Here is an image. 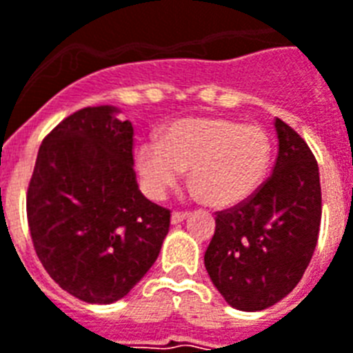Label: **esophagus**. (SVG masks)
Wrapping results in <instances>:
<instances>
[{"label":"esophagus","mask_w":353,"mask_h":353,"mask_svg":"<svg viewBox=\"0 0 353 353\" xmlns=\"http://www.w3.org/2000/svg\"><path fill=\"white\" fill-rule=\"evenodd\" d=\"M188 212H183V211H174L172 212V224H179L183 220L187 219Z\"/></svg>","instance_id":"esophagus-1"}]
</instances>
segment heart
<instances>
[{
	"instance_id": "b5f03b06",
	"label": "heart",
	"mask_w": 353,
	"mask_h": 353,
	"mask_svg": "<svg viewBox=\"0 0 353 353\" xmlns=\"http://www.w3.org/2000/svg\"><path fill=\"white\" fill-rule=\"evenodd\" d=\"M272 144L261 125L224 118H181L161 142H142L134 159L144 187L163 198L188 170L190 185L207 203L235 205L255 192L270 163Z\"/></svg>"
}]
</instances>
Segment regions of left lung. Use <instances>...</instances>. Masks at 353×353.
Returning <instances> with one entry per match:
<instances>
[{"label": "left lung", "mask_w": 353, "mask_h": 353, "mask_svg": "<svg viewBox=\"0 0 353 353\" xmlns=\"http://www.w3.org/2000/svg\"><path fill=\"white\" fill-rule=\"evenodd\" d=\"M272 176L248 200L216 212L209 278L231 307L261 311L294 289L311 263L322 216L319 165L307 142L276 118Z\"/></svg>", "instance_id": "obj_1"}]
</instances>
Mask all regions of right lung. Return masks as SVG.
Masks as SVG:
<instances>
[{
	"instance_id": "1",
	"label": "right lung",
	"mask_w": 353,
	"mask_h": 353,
	"mask_svg": "<svg viewBox=\"0 0 353 353\" xmlns=\"http://www.w3.org/2000/svg\"><path fill=\"white\" fill-rule=\"evenodd\" d=\"M109 105L70 114L40 144L27 188L34 252L61 289L88 303L123 298L157 259L170 209L142 194L133 125Z\"/></svg>"
}]
</instances>
